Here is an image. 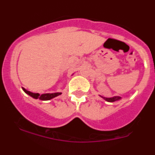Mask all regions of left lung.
Instances as JSON below:
<instances>
[{"mask_svg": "<svg viewBox=\"0 0 155 155\" xmlns=\"http://www.w3.org/2000/svg\"><path fill=\"white\" fill-rule=\"evenodd\" d=\"M101 96V95H100ZM102 98H103L104 99L106 100L107 102H116V101H117V100H120V98H121V97L120 96H114L113 97V98H105V97H102L101 96Z\"/></svg>", "mask_w": 155, "mask_h": 155, "instance_id": "obj_1", "label": "left lung"}]
</instances>
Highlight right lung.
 Instances as JSON below:
<instances>
[{
	"label": "right lung",
	"mask_w": 155,
	"mask_h": 155,
	"mask_svg": "<svg viewBox=\"0 0 155 155\" xmlns=\"http://www.w3.org/2000/svg\"><path fill=\"white\" fill-rule=\"evenodd\" d=\"M24 91L26 94H28V95H30L31 97H32L33 98H39V99L42 100V101H47V100H50L52 99L53 98H55V97L58 96L60 94H61V92H57V93H47V94H39V93H32L31 91H27L26 89H25L23 88Z\"/></svg>",
	"instance_id": "add662e5"
}]
</instances>
